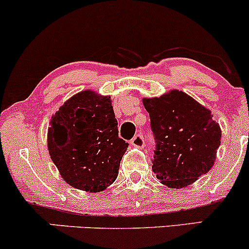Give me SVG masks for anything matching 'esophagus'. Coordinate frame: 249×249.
Instances as JSON below:
<instances>
[{"mask_svg": "<svg viewBox=\"0 0 249 249\" xmlns=\"http://www.w3.org/2000/svg\"><path fill=\"white\" fill-rule=\"evenodd\" d=\"M131 145L136 147H142L145 145V138L142 133L136 134L132 139H131Z\"/></svg>", "mask_w": 249, "mask_h": 249, "instance_id": "esophagus-1", "label": "esophagus"}]
</instances>
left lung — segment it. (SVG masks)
Instances as JSON below:
<instances>
[{"label": "left lung", "mask_w": 249, "mask_h": 249, "mask_svg": "<svg viewBox=\"0 0 249 249\" xmlns=\"http://www.w3.org/2000/svg\"><path fill=\"white\" fill-rule=\"evenodd\" d=\"M156 150L152 171L161 184L181 188L211 170L221 130L207 110L182 91L144 98Z\"/></svg>", "instance_id": "left-lung-1"}]
</instances>
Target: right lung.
Segmentation results:
<instances>
[{
    "label": "right lung",
    "instance_id": "add662e5",
    "mask_svg": "<svg viewBox=\"0 0 249 249\" xmlns=\"http://www.w3.org/2000/svg\"><path fill=\"white\" fill-rule=\"evenodd\" d=\"M128 142L118 136V123L108 97L91 91L75 95L51 119L48 147L68 184L101 192L118 176Z\"/></svg>",
    "mask_w": 249,
    "mask_h": 249
}]
</instances>
